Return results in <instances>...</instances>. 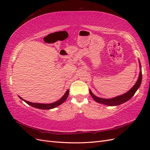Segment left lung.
I'll return each instance as SVG.
<instances>
[{"instance_id":"8db88e82","label":"left lung","mask_w":150,"mask_h":150,"mask_svg":"<svg viewBox=\"0 0 150 150\" xmlns=\"http://www.w3.org/2000/svg\"><path fill=\"white\" fill-rule=\"evenodd\" d=\"M139 62L140 72H139L138 79L137 81V83H135V84L128 91V92H126L123 94L120 95V96H118L115 97L113 98L104 99V98H99V97H97L96 96H95L94 94H93L91 91L89 89V93H90L91 96L92 98L94 99V100L96 101L98 103L105 104V105H107L109 106H118V105H120V104L129 100V99L134 96V94H135L136 92H137V91L139 88L141 83H142V66H141L139 60Z\"/></svg>"}]
</instances>
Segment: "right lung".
I'll use <instances>...</instances> for the list:
<instances>
[{
  "instance_id": "1",
  "label": "right lung",
  "mask_w": 150,
  "mask_h": 150,
  "mask_svg": "<svg viewBox=\"0 0 150 150\" xmlns=\"http://www.w3.org/2000/svg\"><path fill=\"white\" fill-rule=\"evenodd\" d=\"M69 89H68L66 91V92L65 93V94L63 95V96L56 102H54L52 103H50V104H42V103H31L28 101H25V99H22L21 97L19 96L20 98V99H21L22 101H25L27 104H28L29 105L33 106L34 108H38V109H40V110H51V109H53L54 108H56L57 106L61 105V104H62L64 103L66 99L67 98L68 95H69Z\"/></svg>"
}]
</instances>
